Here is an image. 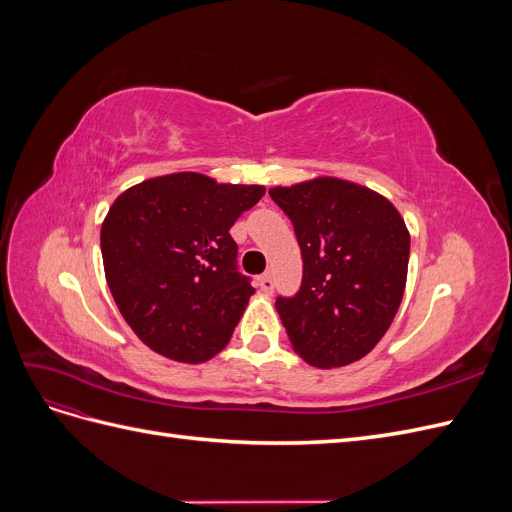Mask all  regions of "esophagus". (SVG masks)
<instances>
[{"label": "esophagus", "mask_w": 512, "mask_h": 512, "mask_svg": "<svg viewBox=\"0 0 512 512\" xmlns=\"http://www.w3.org/2000/svg\"><path fill=\"white\" fill-rule=\"evenodd\" d=\"M258 286H260V290H262V292H273V286H275V282H273L271 273L260 275V277H258Z\"/></svg>", "instance_id": "obj_1"}]
</instances>
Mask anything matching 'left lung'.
Returning <instances> with one entry per match:
<instances>
[{
  "instance_id": "8db88e82",
  "label": "left lung",
  "mask_w": 512,
  "mask_h": 512,
  "mask_svg": "<svg viewBox=\"0 0 512 512\" xmlns=\"http://www.w3.org/2000/svg\"><path fill=\"white\" fill-rule=\"evenodd\" d=\"M269 196L292 222L303 258L299 290L275 299L294 352L324 369L363 359L404 297L410 235L399 211L363 185L331 177Z\"/></svg>"
}]
</instances>
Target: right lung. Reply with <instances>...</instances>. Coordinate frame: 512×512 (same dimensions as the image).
I'll return each mask as SVG.
<instances>
[{
  "label": "right lung",
  "mask_w": 512,
  "mask_h": 512,
  "mask_svg": "<svg viewBox=\"0 0 512 512\" xmlns=\"http://www.w3.org/2000/svg\"><path fill=\"white\" fill-rule=\"evenodd\" d=\"M265 194L198 173L156 177L123 192L100 232L108 288L143 344L203 363L235 331L254 294L230 226Z\"/></svg>",
  "instance_id": "obj_1"
}]
</instances>
